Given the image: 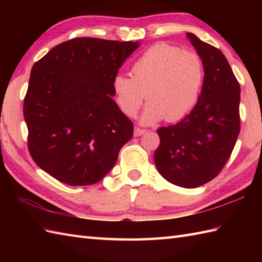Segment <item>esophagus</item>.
<instances>
[{
  "instance_id": "34e87169",
  "label": "esophagus",
  "mask_w": 262,
  "mask_h": 262,
  "mask_svg": "<svg viewBox=\"0 0 262 262\" xmlns=\"http://www.w3.org/2000/svg\"><path fill=\"white\" fill-rule=\"evenodd\" d=\"M144 133H146L145 129H142V128H138V127H135L134 128V136L135 137H138V136H142Z\"/></svg>"
}]
</instances>
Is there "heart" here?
I'll use <instances>...</instances> for the list:
<instances>
[{
    "mask_svg": "<svg viewBox=\"0 0 262 262\" xmlns=\"http://www.w3.org/2000/svg\"><path fill=\"white\" fill-rule=\"evenodd\" d=\"M204 64L196 53L159 43L138 57L132 66V77L118 74L113 81L117 107L133 118L144 99L148 103L141 116L143 125L165 118L181 119L196 104L204 82Z\"/></svg>",
    "mask_w": 262,
    "mask_h": 262,
    "instance_id": "b5f03b06",
    "label": "heart"
}]
</instances>
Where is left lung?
Masks as SVG:
<instances>
[{"instance_id": "left-lung-1", "label": "left lung", "mask_w": 262, "mask_h": 262, "mask_svg": "<svg viewBox=\"0 0 262 262\" xmlns=\"http://www.w3.org/2000/svg\"><path fill=\"white\" fill-rule=\"evenodd\" d=\"M187 37L204 64V82L190 114L176 125L160 127L154 153L158 171L182 188L213 180L229 160L240 133V84L220 49L191 32Z\"/></svg>"}]
</instances>
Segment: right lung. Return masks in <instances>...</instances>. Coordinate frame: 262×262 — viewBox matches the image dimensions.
Returning <instances> with one entry per match:
<instances>
[{
  "label": "right lung",
  "instance_id": "add662e5",
  "mask_svg": "<svg viewBox=\"0 0 262 262\" xmlns=\"http://www.w3.org/2000/svg\"><path fill=\"white\" fill-rule=\"evenodd\" d=\"M140 45L74 38L32 66L24 116L39 168L70 186L93 185L114 168L134 126L113 99V81Z\"/></svg>",
  "mask_w": 262,
  "mask_h": 262
}]
</instances>
